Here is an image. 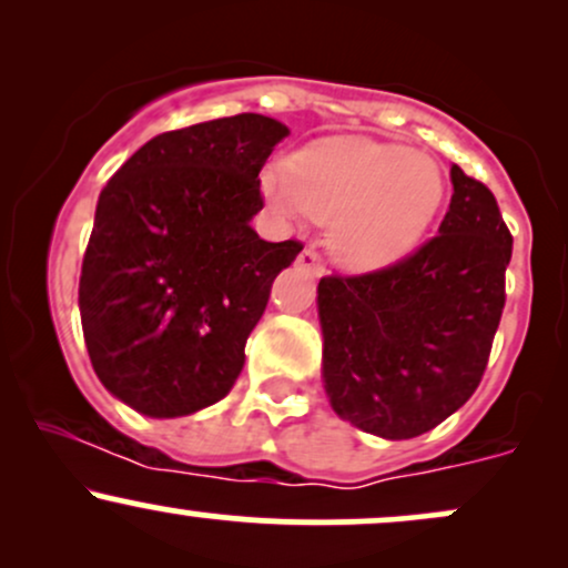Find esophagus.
Here are the masks:
<instances>
[{
    "instance_id": "obj_1",
    "label": "esophagus",
    "mask_w": 568,
    "mask_h": 568,
    "mask_svg": "<svg viewBox=\"0 0 568 568\" xmlns=\"http://www.w3.org/2000/svg\"><path fill=\"white\" fill-rule=\"evenodd\" d=\"M296 264L302 266V270L310 272L312 277H323V275H325V264H323V258L317 256L315 251H310V247H306V251L298 253Z\"/></svg>"
}]
</instances>
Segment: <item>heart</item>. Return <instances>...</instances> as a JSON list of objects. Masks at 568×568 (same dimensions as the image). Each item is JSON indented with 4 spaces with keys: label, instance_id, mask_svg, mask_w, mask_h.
<instances>
[{
    "label": "heart",
    "instance_id": "b5f03b06",
    "mask_svg": "<svg viewBox=\"0 0 568 568\" xmlns=\"http://www.w3.org/2000/svg\"><path fill=\"white\" fill-rule=\"evenodd\" d=\"M264 194L285 216L325 221L344 266L374 272L400 262L438 213L446 184L429 154L366 139L304 149L291 168H270Z\"/></svg>",
    "mask_w": 568,
    "mask_h": 568
}]
</instances>
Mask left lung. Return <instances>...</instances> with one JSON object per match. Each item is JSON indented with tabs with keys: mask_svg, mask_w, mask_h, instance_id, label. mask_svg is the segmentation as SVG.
<instances>
[{
	"mask_svg": "<svg viewBox=\"0 0 568 568\" xmlns=\"http://www.w3.org/2000/svg\"><path fill=\"white\" fill-rule=\"evenodd\" d=\"M433 240L387 270L323 277V387L344 422L387 440L429 433L470 400L505 310L513 234L488 186L452 165Z\"/></svg>",
	"mask_w": 568,
	"mask_h": 568,
	"instance_id": "left-lung-1",
	"label": "left lung"
}]
</instances>
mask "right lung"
<instances>
[{
  "mask_svg": "<svg viewBox=\"0 0 568 568\" xmlns=\"http://www.w3.org/2000/svg\"><path fill=\"white\" fill-rule=\"evenodd\" d=\"M285 135L264 114L171 130L103 186L82 258V334L98 379L139 414L213 406L243 371L272 283L302 251L251 226L258 173Z\"/></svg>",
  "mask_w": 568,
  "mask_h": 568,
  "instance_id": "obj_1",
  "label": "right lung"
}]
</instances>
